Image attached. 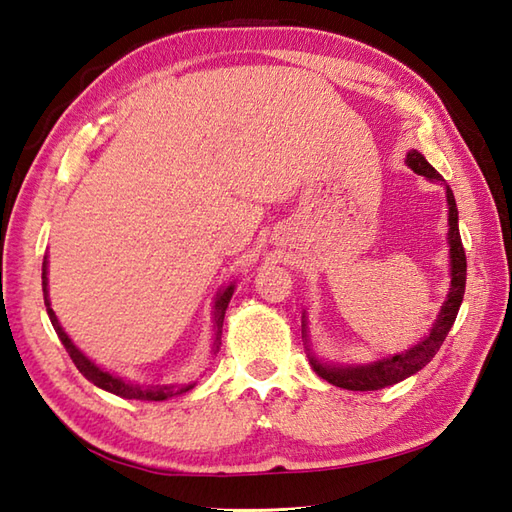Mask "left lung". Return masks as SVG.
<instances>
[{
    "label": "left lung",
    "instance_id": "left-lung-1",
    "mask_svg": "<svg viewBox=\"0 0 512 512\" xmlns=\"http://www.w3.org/2000/svg\"><path fill=\"white\" fill-rule=\"evenodd\" d=\"M405 164L410 166L414 173L423 175L429 181H438L440 186H445L447 195V208H449V293L445 302H442L440 311L436 315L434 324L427 331V335L416 342L412 348L394 352V355H385L381 359H374L368 363H331L322 361L315 355L311 348L309 339V322H306V311L302 313V339L306 344V355H309L311 368L320 374L322 379L328 383L337 385V388L352 390V392H368V390H381L388 388V385L399 383L407 377H412L418 370H423L427 363L434 359L436 352L440 350L445 337L449 335L453 322H456V315L460 311L464 285H467V256H464L462 238L458 230V206L456 199H453L451 188L445 184V179L440 177L438 170L431 166L423 155L418 151H410L405 157Z\"/></svg>",
    "mask_w": 512,
    "mask_h": 512
}]
</instances>
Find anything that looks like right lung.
Returning <instances> with one entry per match:
<instances>
[{"label": "right lung", "instance_id": "right-lung-1", "mask_svg": "<svg viewBox=\"0 0 512 512\" xmlns=\"http://www.w3.org/2000/svg\"><path fill=\"white\" fill-rule=\"evenodd\" d=\"M43 302H45V309H48V317L54 326L56 335H59L61 344L65 346V350L70 352L72 361L76 363V368L81 370L83 377L87 381H92L96 388L111 392L116 396H122V399H133V401H166L170 396H177V394H184L188 390L195 388V383H166V385H146V383H135V381H127L118 377V374H113L105 368H100L98 363H94L89 359L85 352L78 348L70 335L63 331V326L59 322V317L52 311V304H50V291H48V256L43 258ZM236 289V282H230L227 287H221L217 291V298H214L212 304V331H214V339H212V355H217L219 346H221V328H223V317L227 311V304H230L232 295Z\"/></svg>", "mask_w": 512, "mask_h": 512}]
</instances>
